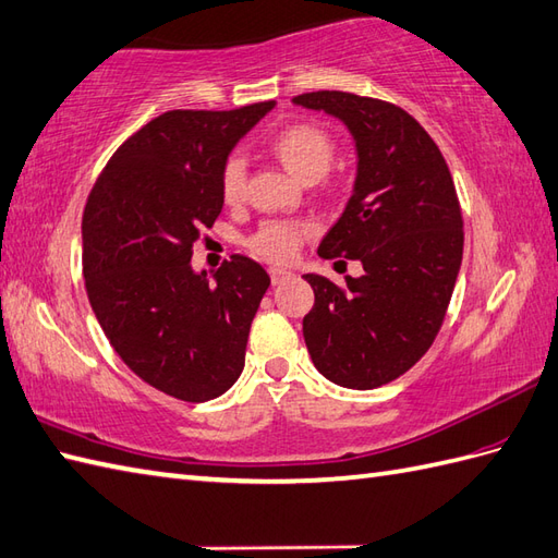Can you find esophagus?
<instances>
[{"instance_id": "obj_1", "label": "esophagus", "mask_w": 558, "mask_h": 558, "mask_svg": "<svg viewBox=\"0 0 558 558\" xmlns=\"http://www.w3.org/2000/svg\"><path fill=\"white\" fill-rule=\"evenodd\" d=\"M295 275L291 269H279V267H271L269 269V279H271V283H275V287H279V283H283V281H289V279H293Z\"/></svg>"}]
</instances>
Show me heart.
Instances as JSON below:
<instances>
[{
  "label": "heart",
  "instance_id": "b5f03b06",
  "mask_svg": "<svg viewBox=\"0 0 558 558\" xmlns=\"http://www.w3.org/2000/svg\"><path fill=\"white\" fill-rule=\"evenodd\" d=\"M269 147L279 162L305 183L325 177L333 159V138L329 131L311 121L291 123V126L281 129L271 138ZM245 165L239 157H229L219 171V191L225 203L233 205L241 201ZM311 231L313 227L307 221H265L247 245L257 257L269 259V263H289L299 253L303 239L311 236Z\"/></svg>",
  "mask_w": 558,
  "mask_h": 558
}]
</instances>
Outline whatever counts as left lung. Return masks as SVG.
<instances>
[{"label": "left lung", "mask_w": 558, "mask_h": 558, "mask_svg": "<svg viewBox=\"0 0 558 558\" xmlns=\"http://www.w3.org/2000/svg\"><path fill=\"white\" fill-rule=\"evenodd\" d=\"M293 102L327 111L353 135V195L317 253L365 269L343 287L305 275L315 291L305 345L329 381L375 389L408 373L441 329L463 259L456 185L437 143L401 107L339 90Z\"/></svg>", "instance_id": "8db88e82"}]
</instances>
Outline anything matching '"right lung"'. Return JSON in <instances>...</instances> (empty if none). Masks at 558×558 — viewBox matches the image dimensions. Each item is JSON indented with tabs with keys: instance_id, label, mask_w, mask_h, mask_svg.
Returning <instances> with one entry per match:
<instances>
[{
	"instance_id": "add662e5",
	"label": "right lung",
	"mask_w": 558,
	"mask_h": 558,
	"mask_svg": "<svg viewBox=\"0 0 558 558\" xmlns=\"http://www.w3.org/2000/svg\"><path fill=\"white\" fill-rule=\"evenodd\" d=\"M275 100L231 111L171 109L111 155L83 209V277L111 349L174 399L203 403L243 373L269 275L231 255L209 281L193 245L225 197L219 171Z\"/></svg>"
}]
</instances>
